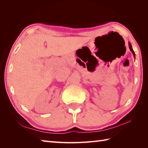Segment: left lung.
<instances>
[{"mask_svg": "<svg viewBox=\"0 0 148 148\" xmlns=\"http://www.w3.org/2000/svg\"><path fill=\"white\" fill-rule=\"evenodd\" d=\"M129 49H130V51L132 52V54H133V55H134V57L135 58L136 57V54H135V52H134V50L132 49V45H131V44L130 43V42H129Z\"/></svg>", "mask_w": 148, "mask_h": 148, "instance_id": "left-lung-1", "label": "left lung"}]
</instances>
